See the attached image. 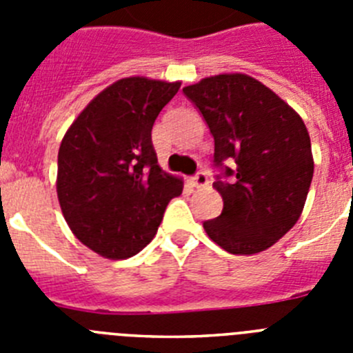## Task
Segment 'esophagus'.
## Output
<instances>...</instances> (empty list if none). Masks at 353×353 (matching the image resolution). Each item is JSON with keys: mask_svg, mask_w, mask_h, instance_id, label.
Listing matches in <instances>:
<instances>
[{"mask_svg": "<svg viewBox=\"0 0 353 353\" xmlns=\"http://www.w3.org/2000/svg\"><path fill=\"white\" fill-rule=\"evenodd\" d=\"M192 185L194 187H205L208 183V176H207V173H203V171H199L198 174H196V176H192Z\"/></svg>", "mask_w": 353, "mask_h": 353, "instance_id": "1", "label": "esophagus"}]
</instances>
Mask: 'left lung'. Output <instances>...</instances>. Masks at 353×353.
Segmentation results:
<instances>
[{"mask_svg": "<svg viewBox=\"0 0 353 353\" xmlns=\"http://www.w3.org/2000/svg\"><path fill=\"white\" fill-rule=\"evenodd\" d=\"M214 136L224 168L215 191L223 212L205 221L207 235L232 254L269 249L297 223L313 180L311 139L281 97L245 74H219L183 88ZM224 160L232 168L222 166Z\"/></svg>", "mask_w": 353, "mask_h": 353, "instance_id": "obj_1", "label": "left lung"}]
</instances>
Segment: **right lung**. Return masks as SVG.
Masks as SVG:
<instances>
[{
    "mask_svg": "<svg viewBox=\"0 0 353 353\" xmlns=\"http://www.w3.org/2000/svg\"><path fill=\"white\" fill-rule=\"evenodd\" d=\"M180 81L123 77L74 120L58 152L56 192L72 233L104 258L123 260L152 242L183 182L159 166L152 127Z\"/></svg>",
    "mask_w": 353,
    "mask_h": 353,
    "instance_id": "right-lung-1",
    "label": "right lung"
}]
</instances>
